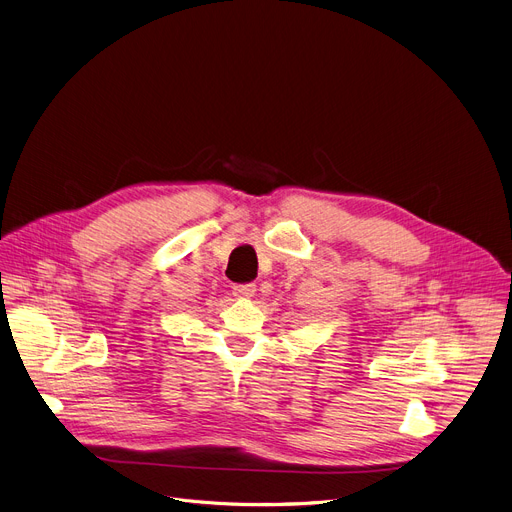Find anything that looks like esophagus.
<instances>
[{"label":"esophagus","instance_id":"1","mask_svg":"<svg viewBox=\"0 0 512 512\" xmlns=\"http://www.w3.org/2000/svg\"><path fill=\"white\" fill-rule=\"evenodd\" d=\"M254 291H256L254 283H237V285H233V295H237V297H252Z\"/></svg>","mask_w":512,"mask_h":512}]
</instances>
